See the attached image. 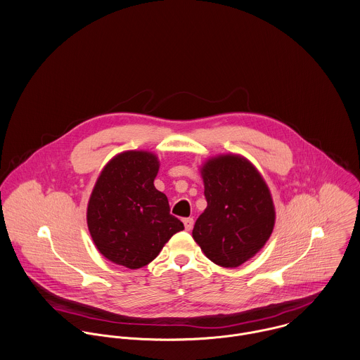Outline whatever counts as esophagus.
<instances>
[{
    "label": "esophagus",
    "instance_id": "obj_1",
    "mask_svg": "<svg viewBox=\"0 0 360 360\" xmlns=\"http://www.w3.org/2000/svg\"><path fill=\"white\" fill-rule=\"evenodd\" d=\"M183 222H184L186 231H191L193 229V226H194V219L193 218H186Z\"/></svg>",
    "mask_w": 360,
    "mask_h": 360
}]
</instances>
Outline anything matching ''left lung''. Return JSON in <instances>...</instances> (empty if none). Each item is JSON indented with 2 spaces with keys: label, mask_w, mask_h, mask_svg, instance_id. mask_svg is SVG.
Returning a JSON list of instances; mask_svg holds the SVG:
<instances>
[{
  "label": "left lung",
  "mask_w": 360,
  "mask_h": 360,
  "mask_svg": "<svg viewBox=\"0 0 360 360\" xmlns=\"http://www.w3.org/2000/svg\"><path fill=\"white\" fill-rule=\"evenodd\" d=\"M201 174L208 205L193 238L217 265L239 266L272 233L275 210L269 190L257 169L238 155L210 159Z\"/></svg>",
  "instance_id": "obj_1"
}]
</instances>
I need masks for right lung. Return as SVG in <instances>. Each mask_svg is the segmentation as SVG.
<instances>
[{
  "instance_id": "add662e5",
  "label": "right lung",
  "mask_w": 360,
  "mask_h": 360,
  "mask_svg": "<svg viewBox=\"0 0 360 360\" xmlns=\"http://www.w3.org/2000/svg\"><path fill=\"white\" fill-rule=\"evenodd\" d=\"M158 170L153 153L122 152L102 170L88 204L95 245L108 259L129 269L148 265L184 229L170 214L167 197L153 186Z\"/></svg>"
}]
</instances>
